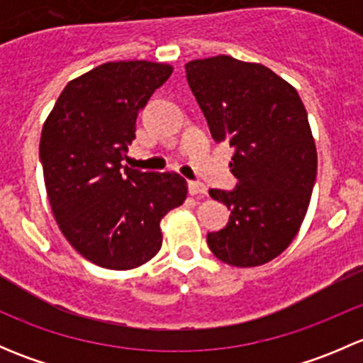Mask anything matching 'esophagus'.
<instances>
[{
    "mask_svg": "<svg viewBox=\"0 0 363 363\" xmlns=\"http://www.w3.org/2000/svg\"><path fill=\"white\" fill-rule=\"evenodd\" d=\"M188 189H189V195L193 196H203L207 195V188L202 182H188Z\"/></svg>",
    "mask_w": 363,
    "mask_h": 363,
    "instance_id": "34e87169",
    "label": "esophagus"
}]
</instances>
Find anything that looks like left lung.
I'll return each mask as SVG.
<instances>
[{"label":"left lung","mask_w":363,"mask_h":363,"mask_svg":"<svg viewBox=\"0 0 363 363\" xmlns=\"http://www.w3.org/2000/svg\"><path fill=\"white\" fill-rule=\"evenodd\" d=\"M186 77L212 138L235 149L237 188L208 191L232 211L226 228L207 233L208 247L228 265H263L290 246L311 202L318 155L306 107L258 63L205 57L186 63Z\"/></svg>","instance_id":"1"}]
</instances>
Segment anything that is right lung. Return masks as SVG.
I'll use <instances>...</instances> for the list:
<instances>
[{
  "label": "right lung",
  "instance_id": "1",
  "mask_svg": "<svg viewBox=\"0 0 363 363\" xmlns=\"http://www.w3.org/2000/svg\"><path fill=\"white\" fill-rule=\"evenodd\" d=\"M172 69L152 61L100 65L69 80L43 123L40 160L54 219L73 250L104 269L155 258L160 221L188 195L175 172L121 170L138 111Z\"/></svg>",
  "mask_w": 363,
  "mask_h": 363
}]
</instances>
